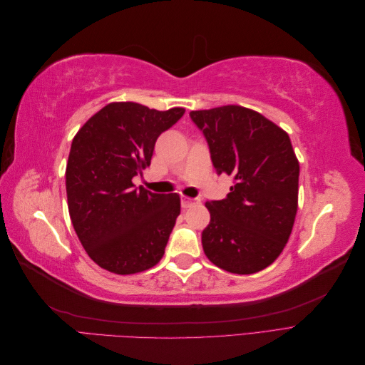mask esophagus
Listing matches in <instances>:
<instances>
[{"instance_id": "34e87169", "label": "esophagus", "mask_w": 365, "mask_h": 365, "mask_svg": "<svg viewBox=\"0 0 365 365\" xmlns=\"http://www.w3.org/2000/svg\"><path fill=\"white\" fill-rule=\"evenodd\" d=\"M200 200H193V197H187V196H181V205H182V208H189L190 205H193L195 202H197Z\"/></svg>"}]
</instances>
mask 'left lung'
Wrapping results in <instances>:
<instances>
[{
    "instance_id": "obj_1",
    "label": "left lung",
    "mask_w": 365,
    "mask_h": 365,
    "mask_svg": "<svg viewBox=\"0 0 365 365\" xmlns=\"http://www.w3.org/2000/svg\"><path fill=\"white\" fill-rule=\"evenodd\" d=\"M190 118L207 140L217 175L233 176L225 200L205 202V256L228 272H259L280 256L297 215L300 164L289 135L236 105L192 111Z\"/></svg>"
}]
</instances>
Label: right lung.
I'll return each mask as SVG.
<instances>
[{
	"label": "right lung",
	"instance_id": "obj_1",
	"mask_svg": "<svg viewBox=\"0 0 365 365\" xmlns=\"http://www.w3.org/2000/svg\"><path fill=\"white\" fill-rule=\"evenodd\" d=\"M185 113L134 102L109 103L77 132L65 172L76 235L98 267L114 274L146 271L161 260L181 212L180 195L137 189L157 138Z\"/></svg>",
	"mask_w": 365,
	"mask_h": 365
}]
</instances>
